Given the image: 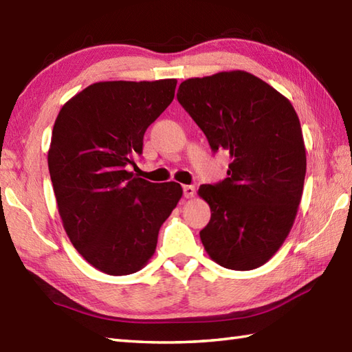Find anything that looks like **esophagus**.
<instances>
[{"mask_svg":"<svg viewBox=\"0 0 352 352\" xmlns=\"http://www.w3.org/2000/svg\"><path fill=\"white\" fill-rule=\"evenodd\" d=\"M183 193L186 198H193L195 197V188H193V186L186 184V186H183Z\"/></svg>","mask_w":352,"mask_h":352,"instance_id":"34e87169","label":"esophagus"}]
</instances>
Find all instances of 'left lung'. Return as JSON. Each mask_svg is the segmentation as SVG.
I'll return each instance as SVG.
<instances>
[{"label": "left lung", "mask_w": 352, "mask_h": 352, "mask_svg": "<svg viewBox=\"0 0 352 352\" xmlns=\"http://www.w3.org/2000/svg\"><path fill=\"white\" fill-rule=\"evenodd\" d=\"M177 98L213 151L231 159L226 180L198 189L212 212L201 242L227 269L265 265L286 241L302 197L307 159L294 106L245 71L186 80Z\"/></svg>", "instance_id": "obj_1"}]
</instances>
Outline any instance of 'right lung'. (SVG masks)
Returning <instances> with one entry per match:
<instances>
[{"label":"right lung","instance_id":"add662e5","mask_svg":"<svg viewBox=\"0 0 352 352\" xmlns=\"http://www.w3.org/2000/svg\"><path fill=\"white\" fill-rule=\"evenodd\" d=\"M175 86V78L100 81L57 115L48 169L58 214L74 248L104 274L140 271L183 195L175 182L149 183L126 170Z\"/></svg>","mask_w":352,"mask_h":352}]
</instances>
